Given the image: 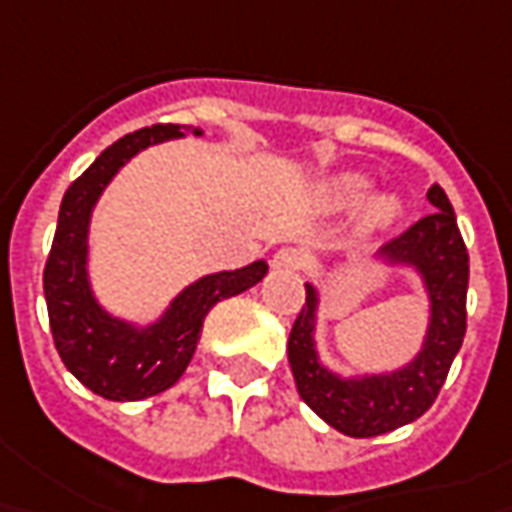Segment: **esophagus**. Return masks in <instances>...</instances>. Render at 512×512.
I'll return each instance as SVG.
<instances>
[{
  "instance_id": "obj_1",
  "label": "esophagus",
  "mask_w": 512,
  "mask_h": 512,
  "mask_svg": "<svg viewBox=\"0 0 512 512\" xmlns=\"http://www.w3.org/2000/svg\"><path fill=\"white\" fill-rule=\"evenodd\" d=\"M303 266H306V255L297 249H280L272 257V269H277V272H300Z\"/></svg>"
}]
</instances>
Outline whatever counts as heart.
<instances>
[{
    "instance_id": "b5f03b06",
    "label": "heart",
    "mask_w": 512,
    "mask_h": 512,
    "mask_svg": "<svg viewBox=\"0 0 512 512\" xmlns=\"http://www.w3.org/2000/svg\"><path fill=\"white\" fill-rule=\"evenodd\" d=\"M371 181L360 175V172H345L340 178H334L326 189V198L331 206L337 209H348V206H357L362 203L368 195H371ZM402 206L394 195H377L371 201L365 203L362 209V226L365 229H385L391 223L397 221Z\"/></svg>"
}]
</instances>
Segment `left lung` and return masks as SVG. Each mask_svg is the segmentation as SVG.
<instances>
[{
	"label": "left lung",
	"mask_w": 512,
	"mask_h": 512,
	"mask_svg": "<svg viewBox=\"0 0 512 512\" xmlns=\"http://www.w3.org/2000/svg\"><path fill=\"white\" fill-rule=\"evenodd\" d=\"M428 201L433 215L414 223L405 235L385 243L374 263L408 269L422 283L428 300V326L411 360L391 371L343 377L328 368L317 348L323 294L306 283V306L289 334V362L303 402L334 431L365 439L397 431L433 405L450 362L465 340L467 249L445 189L433 184Z\"/></svg>",
	"instance_id": "8db88e82"
}]
</instances>
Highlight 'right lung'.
<instances>
[{"instance_id":"1","label":"right lung","mask_w":512,"mask_h":512,"mask_svg":"<svg viewBox=\"0 0 512 512\" xmlns=\"http://www.w3.org/2000/svg\"><path fill=\"white\" fill-rule=\"evenodd\" d=\"M184 135L201 138V127L155 124L118 138L98 155L79 181L64 192L59 226L45 266V300L53 343L67 371L84 388L113 402H135L172 388L201 340L206 314L215 303L257 286L269 263L212 272L192 280L152 320L118 317L98 300L90 277V223L104 189L124 164L155 144Z\"/></svg>"}]
</instances>
